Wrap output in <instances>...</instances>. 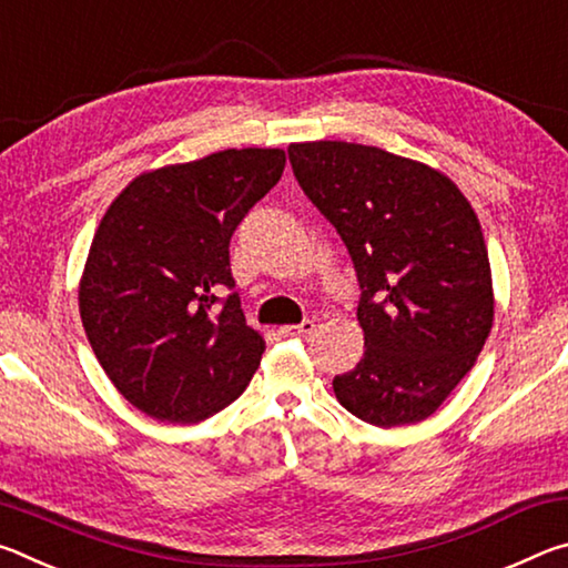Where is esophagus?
I'll use <instances>...</instances> for the list:
<instances>
[{
    "label": "esophagus",
    "instance_id": "esophagus-1",
    "mask_svg": "<svg viewBox=\"0 0 568 568\" xmlns=\"http://www.w3.org/2000/svg\"><path fill=\"white\" fill-rule=\"evenodd\" d=\"M313 328H315L313 321H303V323H297V325H283L281 335H285V338H297V335L313 333Z\"/></svg>",
    "mask_w": 568,
    "mask_h": 568
}]
</instances>
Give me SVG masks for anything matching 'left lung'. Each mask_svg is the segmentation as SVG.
Wrapping results in <instances>:
<instances>
[{"instance_id":"obj_1","label":"left lung","mask_w":568,"mask_h":568,"mask_svg":"<svg viewBox=\"0 0 568 568\" xmlns=\"http://www.w3.org/2000/svg\"><path fill=\"white\" fill-rule=\"evenodd\" d=\"M287 158L343 237L363 291L365 351L333 378L335 398L378 428L428 418L474 368L494 325L474 207L440 170L381 148L293 142Z\"/></svg>"}]
</instances>
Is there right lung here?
I'll use <instances>...</instances> for the list:
<instances>
[{
    "label": "right lung",
    "mask_w": 568,
    "mask_h": 568,
    "mask_svg": "<svg viewBox=\"0 0 568 568\" xmlns=\"http://www.w3.org/2000/svg\"><path fill=\"white\" fill-rule=\"evenodd\" d=\"M277 148L220 150L134 178L100 220L80 315L112 386L168 423H200L247 388L265 353L233 287L230 237L283 175Z\"/></svg>",
    "instance_id": "add662e5"
}]
</instances>
